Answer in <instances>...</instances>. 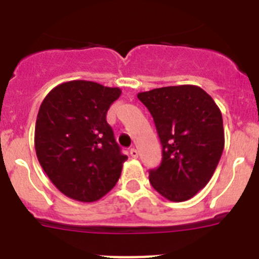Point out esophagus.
I'll list each match as a JSON object with an SVG mask.
<instances>
[{
	"label": "esophagus",
	"instance_id": "1",
	"mask_svg": "<svg viewBox=\"0 0 259 259\" xmlns=\"http://www.w3.org/2000/svg\"><path fill=\"white\" fill-rule=\"evenodd\" d=\"M130 155H131L132 158H137L139 157V150L135 149V148H132V149L130 150Z\"/></svg>",
	"mask_w": 259,
	"mask_h": 259
}]
</instances>
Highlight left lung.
Returning a JSON list of instances; mask_svg holds the SVG:
<instances>
[{"instance_id": "left-lung-1", "label": "left lung", "mask_w": 259, "mask_h": 259, "mask_svg": "<svg viewBox=\"0 0 259 259\" xmlns=\"http://www.w3.org/2000/svg\"><path fill=\"white\" fill-rule=\"evenodd\" d=\"M137 98L152 114L162 144L161 166L150 170V184L168 201L189 200L211 179L223 152L218 105L191 84L155 88Z\"/></svg>"}]
</instances>
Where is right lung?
Listing matches in <instances>:
<instances>
[{"instance_id":"1","label":"right lung","mask_w":259,"mask_h":259,"mask_svg":"<svg viewBox=\"0 0 259 259\" xmlns=\"http://www.w3.org/2000/svg\"><path fill=\"white\" fill-rule=\"evenodd\" d=\"M120 93L95 81L71 80L53 88L41 104L36 155L50 182L72 200H100L120 178L127 155L106 122Z\"/></svg>"}]
</instances>
